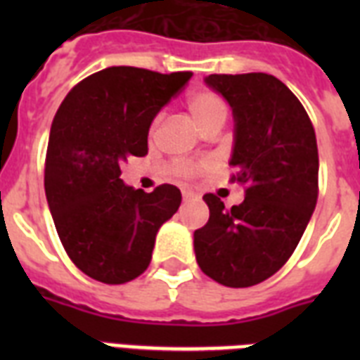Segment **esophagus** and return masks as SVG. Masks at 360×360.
Here are the masks:
<instances>
[{"instance_id":"esophagus-1","label":"esophagus","mask_w":360,"mask_h":360,"mask_svg":"<svg viewBox=\"0 0 360 360\" xmlns=\"http://www.w3.org/2000/svg\"><path fill=\"white\" fill-rule=\"evenodd\" d=\"M200 196L198 194H192V192H183V202L185 203H192V202H198Z\"/></svg>"}]
</instances>
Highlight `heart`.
Masks as SVG:
<instances>
[{
	"label": "heart",
	"mask_w": 360,
	"mask_h": 360,
	"mask_svg": "<svg viewBox=\"0 0 360 360\" xmlns=\"http://www.w3.org/2000/svg\"><path fill=\"white\" fill-rule=\"evenodd\" d=\"M186 112L192 117V121L200 127L202 130H207L211 127H220L228 117L230 106L226 103V98L220 93L213 91V89H198V91L191 93L185 101ZM158 127H160V115H157L153 120L151 127H149V136L157 134ZM209 168L207 160H200V162H175L172 166V174L181 177V179H194L198 174H202L203 169Z\"/></svg>",
	"instance_id": "1"
}]
</instances>
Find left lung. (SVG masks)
<instances>
[{"mask_svg": "<svg viewBox=\"0 0 360 360\" xmlns=\"http://www.w3.org/2000/svg\"><path fill=\"white\" fill-rule=\"evenodd\" d=\"M205 84L233 112L231 181L245 185V200L226 209L219 196H203L209 220L194 231V252L209 278L250 288L290 259L316 209V132L299 98L273 75H211Z\"/></svg>", "mask_w": 360, "mask_h": 360, "instance_id": "obj_1", "label": "left lung"}]
</instances>
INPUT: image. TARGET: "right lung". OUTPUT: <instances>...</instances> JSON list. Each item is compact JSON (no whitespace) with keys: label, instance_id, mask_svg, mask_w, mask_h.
Wrapping results in <instances>:
<instances>
[{"label":"right lung","instance_id":"1","mask_svg":"<svg viewBox=\"0 0 360 360\" xmlns=\"http://www.w3.org/2000/svg\"><path fill=\"white\" fill-rule=\"evenodd\" d=\"M191 76L108 67L76 84L56 112L44 162L48 207L65 252L93 280L140 276L158 228L179 209L177 186L134 191L121 164L146 157L151 121Z\"/></svg>","mask_w":360,"mask_h":360}]
</instances>
